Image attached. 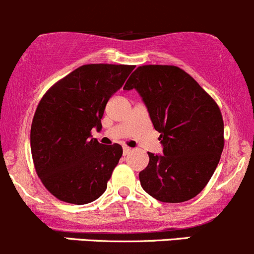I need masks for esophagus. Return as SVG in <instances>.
Returning <instances> with one entry per match:
<instances>
[{
  "mask_svg": "<svg viewBox=\"0 0 254 254\" xmlns=\"http://www.w3.org/2000/svg\"><path fill=\"white\" fill-rule=\"evenodd\" d=\"M130 151H132V149H130L129 146H126V145L124 146V155H128V154H129Z\"/></svg>",
  "mask_w": 254,
  "mask_h": 254,
  "instance_id": "obj_1",
  "label": "esophagus"
}]
</instances>
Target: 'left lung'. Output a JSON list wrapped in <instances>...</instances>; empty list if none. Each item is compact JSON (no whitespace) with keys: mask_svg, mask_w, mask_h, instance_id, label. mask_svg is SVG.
<instances>
[{"mask_svg":"<svg viewBox=\"0 0 254 254\" xmlns=\"http://www.w3.org/2000/svg\"><path fill=\"white\" fill-rule=\"evenodd\" d=\"M137 90L160 133L163 154L148 153L139 172L143 190L164 203H181L202 192L224 149L219 106L190 74L175 66L138 67L124 90Z\"/></svg>","mask_w":254,"mask_h":254,"instance_id":"obj_1","label":"left lung"}]
</instances>
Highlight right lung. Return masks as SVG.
<instances>
[{"mask_svg": "<svg viewBox=\"0 0 254 254\" xmlns=\"http://www.w3.org/2000/svg\"><path fill=\"white\" fill-rule=\"evenodd\" d=\"M133 68L85 64L50 88L39 103L30 129L31 155L41 182L62 202L87 204L106 190L122 146L100 144L90 132L101 129L109 99Z\"/></svg>", "mask_w": 254, "mask_h": 254, "instance_id": "add662e5", "label": "right lung"}]
</instances>
